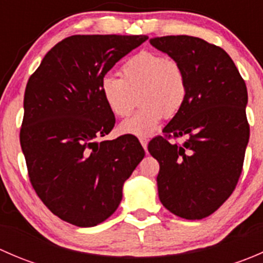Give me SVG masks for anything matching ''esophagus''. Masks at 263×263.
Segmentation results:
<instances>
[{"label": "esophagus", "mask_w": 263, "mask_h": 263, "mask_svg": "<svg viewBox=\"0 0 263 263\" xmlns=\"http://www.w3.org/2000/svg\"><path fill=\"white\" fill-rule=\"evenodd\" d=\"M140 142H141L142 147H144L145 150H146V148H147V142H148V140L146 139V137H140Z\"/></svg>", "instance_id": "esophagus-1"}]
</instances>
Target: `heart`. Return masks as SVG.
<instances>
[{
	"label": "heart",
	"mask_w": 263,
	"mask_h": 263,
	"mask_svg": "<svg viewBox=\"0 0 263 263\" xmlns=\"http://www.w3.org/2000/svg\"><path fill=\"white\" fill-rule=\"evenodd\" d=\"M122 79L107 75L100 81V92L110 112L126 117L136 104L139 110L119 124L121 134L148 136L164 116H176L187 98V78L181 63L155 52H141L122 66Z\"/></svg>",
	"instance_id": "1"
}]
</instances>
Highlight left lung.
I'll return each mask as SVG.
<instances>
[{"label": "left lung", "mask_w": 263, "mask_h": 263, "mask_svg": "<svg viewBox=\"0 0 263 263\" xmlns=\"http://www.w3.org/2000/svg\"><path fill=\"white\" fill-rule=\"evenodd\" d=\"M150 44L181 63L187 78L182 109L153 139L148 153L159 161V198L188 220L209 216L239 181L249 140L246 82L227 52L196 36L151 38ZM184 137L182 145L169 138Z\"/></svg>", "instance_id": "obj_1"}]
</instances>
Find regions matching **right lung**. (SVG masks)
<instances>
[{"mask_svg":"<svg viewBox=\"0 0 263 263\" xmlns=\"http://www.w3.org/2000/svg\"><path fill=\"white\" fill-rule=\"evenodd\" d=\"M146 39L68 36L44 55L26 84L20 144L30 183L53 214L76 227H95L115 213L123 183L145 156L134 136L95 139L116 123L100 81Z\"/></svg>","mask_w":263,"mask_h":263,"instance_id":"add662e5","label":"right lung"}]
</instances>
